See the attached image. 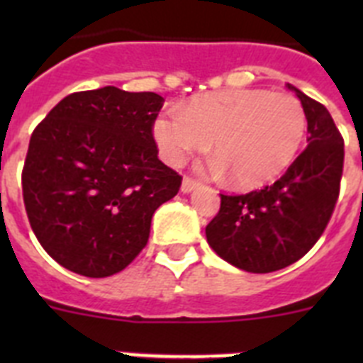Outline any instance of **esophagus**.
<instances>
[{
    "label": "esophagus",
    "mask_w": 363,
    "mask_h": 363,
    "mask_svg": "<svg viewBox=\"0 0 363 363\" xmlns=\"http://www.w3.org/2000/svg\"><path fill=\"white\" fill-rule=\"evenodd\" d=\"M196 187H200V182H196V179L189 178V176H185L184 182H182V192H192Z\"/></svg>",
    "instance_id": "esophagus-1"
}]
</instances>
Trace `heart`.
<instances>
[{"mask_svg": "<svg viewBox=\"0 0 363 363\" xmlns=\"http://www.w3.org/2000/svg\"><path fill=\"white\" fill-rule=\"evenodd\" d=\"M307 130L300 99L264 89L211 92L189 99L179 111L156 118L154 140L167 163L182 165L189 154L213 142L214 169L236 187L255 189L284 174L298 156Z\"/></svg>", "mask_w": 363, "mask_h": 363, "instance_id": "obj_1", "label": "heart"}]
</instances>
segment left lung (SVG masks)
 I'll return each mask as SVG.
<instances>
[{
    "label": "left lung",
    "instance_id": "obj_1",
    "mask_svg": "<svg viewBox=\"0 0 363 363\" xmlns=\"http://www.w3.org/2000/svg\"><path fill=\"white\" fill-rule=\"evenodd\" d=\"M287 86L306 111L309 145L272 185L247 194H220V211L205 227L213 251L247 272L280 271L306 256L340 196L344 138L322 104Z\"/></svg>",
    "mask_w": 363,
    "mask_h": 363
}]
</instances>
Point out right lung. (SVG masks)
Listing matches in <instances>:
<instances>
[{
	"label": "right lung",
	"instance_id": "obj_1",
	"mask_svg": "<svg viewBox=\"0 0 363 363\" xmlns=\"http://www.w3.org/2000/svg\"><path fill=\"white\" fill-rule=\"evenodd\" d=\"M156 92L118 86L72 92L30 136L21 187L30 227L69 271L105 278L149 242L150 220L182 176L158 160Z\"/></svg>",
	"mask_w": 363,
	"mask_h": 363
}]
</instances>
